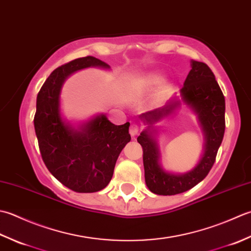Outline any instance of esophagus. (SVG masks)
I'll return each mask as SVG.
<instances>
[{
  "mask_svg": "<svg viewBox=\"0 0 251 251\" xmlns=\"http://www.w3.org/2000/svg\"><path fill=\"white\" fill-rule=\"evenodd\" d=\"M137 133H139V126L135 124H132L130 126V134L132 137H134L137 135Z\"/></svg>",
  "mask_w": 251,
  "mask_h": 251,
  "instance_id": "esophagus-1",
  "label": "esophagus"
}]
</instances>
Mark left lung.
Instances as JSON below:
<instances>
[{"label":"left lung","instance_id":"1","mask_svg":"<svg viewBox=\"0 0 251 251\" xmlns=\"http://www.w3.org/2000/svg\"><path fill=\"white\" fill-rule=\"evenodd\" d=\"M188 73L180 96H173L165 106L140 115L146 126L137 137L143 147L145 183L157 195H176L191 190L201 182L210 171L226 130V100L211 69L204 63L191 60ZM182 104L198 116L204 135V148L198 165L185 174H173L163 169L157 144L158 122L175 114Z\"/></svg>","mask_w":251,"mask_h":251}]
</instances>
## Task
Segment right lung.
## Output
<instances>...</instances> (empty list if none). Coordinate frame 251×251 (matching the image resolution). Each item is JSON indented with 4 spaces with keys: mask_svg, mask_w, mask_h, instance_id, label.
I'll return each mask as SVG.
<instances>
[{
    "mask_svg": "<svg viewBox=\"0 0 251 251\" xmlns=\"http://www.w3.org/2000/svg\"><path fill=\"white\" fill-rule=\"evenodd\" d=\"M90 67L109 70L92 56L56 68L37 97L34 130L45 166L55 178L78 193H95L110 182L121 151L131 141L130 124L116 126L105 114L75 125L65 118L60 93L69 76Z\"/></svg>",
    "mask_w": 251,
    "mask_h": 251,
    "instance_id": "add662e5",
    "label": "right lung"
}]
</instances>
